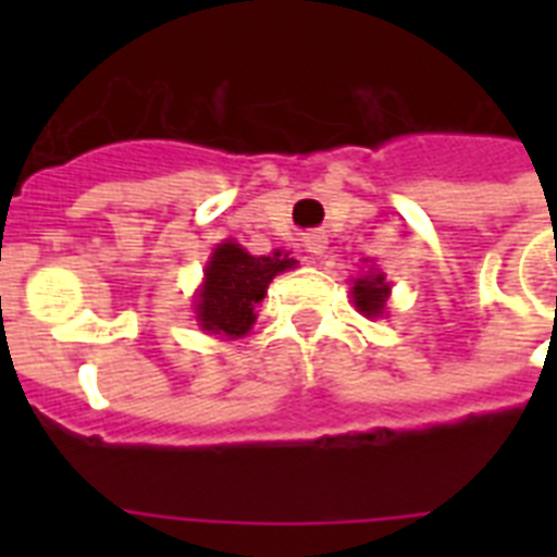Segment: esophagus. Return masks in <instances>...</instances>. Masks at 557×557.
<instances>
[{
  "mask_svg": "<svg viewBox=\"0 0 557 557\" xmlns=\"http://www.w3.org/2000/svg\"><path fill=\"white\" fill-rule=\"evenodd\" d=\"M304 248L309 253H321L323 248H326V236L318 234V231H312V234L304 236Z\"/></svg>",
  "mask_w": 557,
  "mask_h": 557,
  "instance_id": "34e87169",
  "label": "esophagus"
}]
</instances>
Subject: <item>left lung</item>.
Listing matches in <instances>:
<instances>
[{
  "label": "left lung",
  "instance_id": "left-lung-1",
  "mask_svg": "<svg viewBox=\"0 0 557 557\" xmlns=\"http://www.w3.org/2000/svg\"><path fill=\"white\" fill-rule=\"evenodd\" d=\"M389 286L384 283V274H367V277L356 280L352 286V300H356L358 312H364L367 318H379L384 304H387Z\"/></svg>",
  "mask_w": 557,
  "mask_h": 557
}]
</instances>
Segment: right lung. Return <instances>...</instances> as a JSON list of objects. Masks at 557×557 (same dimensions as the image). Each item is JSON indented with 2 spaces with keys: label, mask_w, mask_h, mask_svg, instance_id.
I'll return each mask as SVG.
<instances>
[{
  "label": "right lung",
  "mask_w": 557,
  "mask_h": 557,
  "mask_svg": "<svg viewBox=\"0 0 557 557\" xmlns=\"http://www.w3.org/2000/svg\"><path fill=\"white\" fill-rule=\"evenodd\" d=\"M297 260L280 257H251L236 243H222L210 257L205 271V286H201L196 318L201 330L227 338H243L253 323V306L265 297V288L274 274L292 269Z\"/></svg>",
  "instance_id": "right-lung-1"
}]
</instances>
